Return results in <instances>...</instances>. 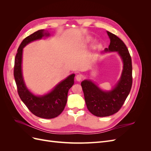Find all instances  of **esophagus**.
<instances>
[{
    "instance_id": "obj_1",
    "label": "esophagus",
    "mask_w": 151,
    "mask_h": 151,
    "mask_svg": "<svg viewBox=\"0 0 151 151\" xmlns=\"http://www.w3.org/2000/svg\"><path fill=\"white\" fill-rule=\"evenodd\" d=\"M76 79L77 81L80 82L82 79H83V76H82V75H81V74L77 75L76 77Z\"/></svg>"
}]
</instances>
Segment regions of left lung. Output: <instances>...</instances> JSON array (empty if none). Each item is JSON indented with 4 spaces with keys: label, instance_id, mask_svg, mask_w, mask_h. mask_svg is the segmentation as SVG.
<instances>
[{
    "label": "left lung",
    "instance_id": "left-lung-1",
    "mask_svg": "<svg viewBox=\"0 0 151 151\" xmlns=\"http://www.w3.org/2000/svg\"><path fill=\"white\" fill-rule=\"evenodd\" d=\"M110 39L108 48L103 53L116 52L123 62L121 77L115 86L109 91H104L91 79L82 81L87 108L93 115L104 117L118 111L129 94L132 85V59L126 45L119 38L106 31Z\"/></svg>",
    "mask_w": 151,
    "mask_h": 151
}]
</instances>
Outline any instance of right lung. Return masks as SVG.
Masks as SVG:
<instances>
[{
	"label": "right lung",
	"mask_w": 151,
	"mask_h": 151,
	"mask_svg": "<svg viewBox=\"0 0 151 151\" xmlns=\"http://www.w3.org/2000/svg\"><path fill=\"white\" fill-rule=\"evenodd\" d=\"M48 36H50L48 32L45 29H40L23 40L16 55L14 76L19 97L29 111L36 116L51 119L58 116L64 109L68 90L74 84L75 74L68 76L66 79L57 84L49 93L36 96L31 93L26 87L22 71V52L24 47L32 42Z\"/></svg>",
	"instance_id": "obj_1"
}]
</instances>
